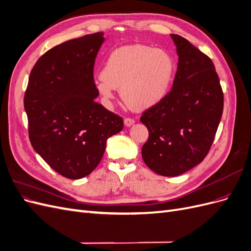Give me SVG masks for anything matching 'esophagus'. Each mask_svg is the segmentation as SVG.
<instances>
[{
  "instance_id": "34e87169",
  "label": "esophagus",
  "mask_w": 251,
  "mask_h": 251,
  "mask_svg": "<svg viewBox=\"0 0 251 251\" xmlns=\"http://www.w3.org/2000/svg\"><path fill=\"white\" fill-rule=\"evenodd\" d=\"M124 123H125V126H133V125L135 124V120H134L133 118L126 117V118H125Z\"/></svg>"
}]
</instances>
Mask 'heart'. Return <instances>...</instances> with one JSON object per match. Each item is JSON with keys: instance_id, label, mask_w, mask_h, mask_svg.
<instances>
[{"instance_id": "b5f03b06", "label": "heart", "mask_w": 251, "mask_h": 251, "mask_svg": "<svg viewBox=\"0 0 251 251\" xmlns=\"http://www.w3.org/2000/svg\"><path fill=\"white\" fill-rule=\"evenodd\" d=\"M176 65L163 49L134 44L114 50L104 60L95 89L111 105L120 89L123 100L134 110H148L160 103L174 80Z\"/></svg>"}]
</instances>
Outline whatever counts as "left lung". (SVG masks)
Segmentation results:
<instances>
[{
    "instance_id": "8db88e82",
    "label": "left lung",
    "mask_w": 251,
    "mask_h": 251,
    "mask_svg": "<svg viewBox=\"0 0 251 251\" xmlns=\"http://www.w3.org/2000/svg\"><path fill=\"white\" fill-rule=\"evenodd\" d=\"M171 36L179 56L173 88L140 118L149 130L141 150L143 161L166 177L179 176L203 161L214 142L224 105L211 59L184 37Z\"/></svg>"
}]
</instances>
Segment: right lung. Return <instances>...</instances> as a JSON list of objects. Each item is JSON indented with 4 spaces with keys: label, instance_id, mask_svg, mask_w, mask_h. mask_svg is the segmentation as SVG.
Masks as SVG:
<instances>
[{
    "label": "right lung",
    "instance_id": "obj_1",
    "mask_svg": "<svg viewBox=\"0 0 251 251\" xmlns=\"http://www.w3.org/2000/svg\"><path fill=\"white\" fill-rule=\"evenodd\" d=\"M103 32L57 45L30 72L24 97L29 139L50 168L80 179L100 162L105 142L124 120L95 101L94 63Z\"/></svg>",
    "mask_w": 251,
    "mask_h": 251
}]
</instances>
